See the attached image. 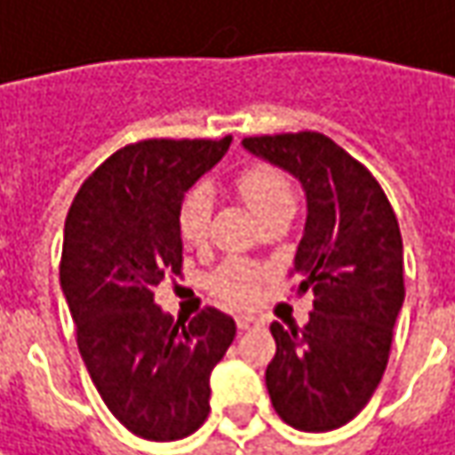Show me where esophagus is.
Returning a JSON list of instances; mask_svg holds the SVG:
<instances>
[{"mask_svg":"<svg viewBox=\"0 0 455 455\" xmlns=\"http://www.w3.org/2000/svg\"><path fill=\"white\" fill-rule=\"evenodd\" d=\"M254 324H259V319H254V316H250V314H239L236 316V327L244 332V330H250V327H254Z\"/></svg>","mask_w":455,"mask_h":455,"instance_id":"34e87169","label":"esophagus"}]
</instances>
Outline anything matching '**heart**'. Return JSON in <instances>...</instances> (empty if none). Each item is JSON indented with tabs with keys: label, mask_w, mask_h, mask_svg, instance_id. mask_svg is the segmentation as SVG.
Segmentation results:
<instances>
[{
	"label": "heart",
	"mask_w": 455,
	"mask_h": 455,
	"mask_svg": "<svg viewBox=\"0 0 455 455\" xmlns=\"http://www.w3.org/2000/svg\"><path fill=\"white\" fill-rule=\"evenodd\" d=\"M234 188L242 196V201L250 205L259 221H267L270 216L293 211L296 198L291 182L278 170L267 164H252L234 177ZM213 216V196L205 188H193L177 208V231L190 247H203L208 239ZM262 283V270L247 259H228L221 265L208 283L211 293L219 296L227 304H250L254 301Z\"/></svg>",
	"instance_id": "b5f03b06"
}]
</instances>
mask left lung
Here are the masks:
<instances>
[{"mask_svg":"<svg viewBox=\"0 0 455 455\" xmlns=\"http://www.w3.org/2000/svg\"><path fill=\"white\" fill-rule=\"evenodd\" d=\"M254 156L291 172L307 193V227L293 275L314 291L304 330L270 324L275 358L265 371L283 422L307 433L342 427L373 396L404 304V250L376 177L316 131L250 136Z\"/></svg>","mask_w":455,"mask_h":455,"instance_id":"1","label":"left lung"}]
</instances>
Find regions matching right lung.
Here are the masks:
<instances>
[{"label": "right lung", "instance_id": "add662e5", "mask_svg": "<svg viewBox=\"0 0 455 455\" xmlns=\"http://www.w3.org/2000/svg\"><path fill=\"white\" fill-rule=\"evenodd\" d=\"M228 144L231 136L128 144L68 208L59 273L76 345L108 410L144 441H180L201 427L211 371L236 334L219 308L174 322L154 304V288L182 273L177 208Z\"/></svg>", "mask_w": 455, "mask_h": 455}]
</instances>
